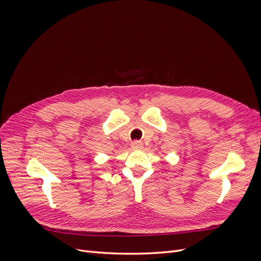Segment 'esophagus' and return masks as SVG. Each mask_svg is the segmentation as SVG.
Masks as SVG:
<instances>
[{
	"label": "esophagus",
	"mask_w": 261,
	"mask_h": 261,
	"mask_svg": "<svg viewBox=\"0 0 261 261\" xmlns=\"http://www.w3.org/2000/svg\"><path fill=\"white\" fill-rule=\"evenodd\" d=\"M132 146H133L134 149H141V148H143V143H141V141H139V140H135V141H133Z\"/></svg>",
	"instance_id": "1"
}]
</instances>
